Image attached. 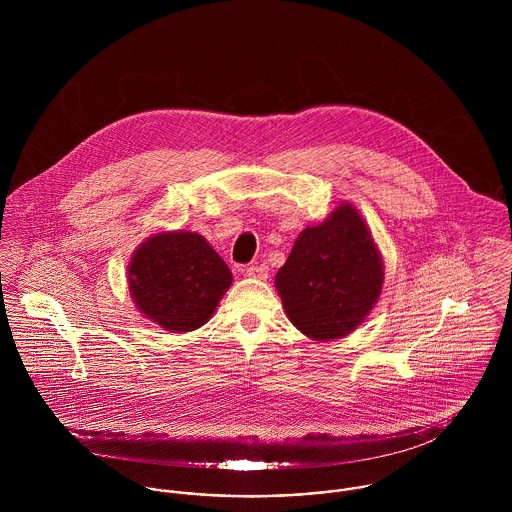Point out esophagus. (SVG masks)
<instances>
[{
  "label": "esophagus",
  "instance_id": "1",
  "mask_svg": "<svg viewBox=\"0 0 512 512\" xmlns=\"http://www.w3.org/2000/svg\"><path fill=\"white\" fill-rule=\"evenodd\" d=\"M246 276L254 280H266L268 278V266L266 264H252L246 268Z\"/></svg>",
  "mask_w": 512,
  "mask_h": 512
}]
</instances>
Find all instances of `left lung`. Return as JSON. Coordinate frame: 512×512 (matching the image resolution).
<instances>
[{
  "label": "left lung",
  "instance_id": "obj_1",
  "mask_svg": "<svg viewBox=\"0 0 512 512\" xmlns=\"http://www.w3.org/2000/svg\"><path fill=\"white\" fill-rule=\"evenodd\" d=\"M382 284L380 250L347 201L321 224L301 230L276 274L286 315L313 341L351 335L376 305Z\"/></svg>",
  "mask_w": 512,
  "mask_h": 512
}]
</instances>
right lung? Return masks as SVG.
Masks as SVG:
<instances>
[{"label":"right lung","mask_w":512,"mask_h":512,"mask_svg":"<svg viewBox=\"0 0 512 512\" xmlns=\"http://www.w3.org/2000/svg\"><path fill=\"white\" fill-rule=\"evenodd\" d=\"M232 284L224 260L199 232L163 230L147 236L128 264L138 311L169 333L205 325Z\"/></svg>","instance_id":"right-lung-1"}]
</instances>
